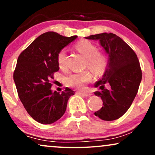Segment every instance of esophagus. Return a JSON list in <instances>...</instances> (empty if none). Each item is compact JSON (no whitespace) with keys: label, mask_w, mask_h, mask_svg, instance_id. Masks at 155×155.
<instances>
[{"label":"esophagus","mask_w":155,"mask_h":155,"mask_svg":"<svg viewBox=\"0 0 155 155\" xmlns=\"http://www.w3.org/2000/svg\"><path fill=\"white\" fill-rule=\"evenodd\" d=\"M79 94L81 96H85V97H90L91 96L92 94L90 92H79Z\"/></svg>","instance_id":"1"}]
</instances>
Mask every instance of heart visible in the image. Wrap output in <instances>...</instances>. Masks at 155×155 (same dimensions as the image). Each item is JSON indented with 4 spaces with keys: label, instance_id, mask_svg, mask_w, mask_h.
Wrapping results in <instances>:
<instances>
[{
    "label": "heart",
    "instance_id": "obj_1",
    "mask_svg": "<svg viewBox=\"0 0 155 155\" xmlns=\"http://www.w3.org/2000/svg\"><path fill=\"white\" fill-rule=\"evenodd\" d=\"M77 50L87 58V67L96 75H101L105 72L108 66V60L104 54L98 52L95 44L86 40L80 41L76 45ZM67 54L65 49H62L57 55V62L60 68L66 67ZM92 79V76L87 71L74 73L67 76L65 82L67 86L83 90Z\"/></svg>",
    "mask_w": 155,
    "mask_h": 155
}]
</instances>
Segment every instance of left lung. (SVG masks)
Returning a JSON list of instances; mask_svg holds the SVG:
<instances>
[{"label": "left lung", "mask_w": 155, "mask_h": 155, "mask_svg": "<svg viewBox=\"0 0 155 155\" xmlns=\"http://www.w3.org/2000/svg\"><path fill=\"white\" fill-rule=\"evenodd\" d=\"M85 38L98 40L108 54V66L95 84L101 90L94 93L103 101V107L95 115L105 121L115 120L128 110L138 92L142 79L139 61L128 44L114 33H99ZM105 83L110 84L109 90L104 88Z\"/></svg>", "instance_id": "8db88e82"}]
</instances>
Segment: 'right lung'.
I'll list each match as a JSON object with an SVG mask.
<instances>
[{"mask_svg":"<svg viewBox=\"0 0 155 155\" xmlns=\"http://www.w3.org/2000/svg\"><path fill=\"white\" fill-rule=\"evenodd\" d=\"M77 38L53 31L39 35L19 54L14 81L21 102L30 116L39 123L49 124L65 114L69 97L75 92L66 87L62 93L51 90L50 80L59 71L57 55Z\"/></svg>","mask_w":155,"mask_h":155,"instance_id":"right-lung-1","label":"right lung"}]
</instances>
